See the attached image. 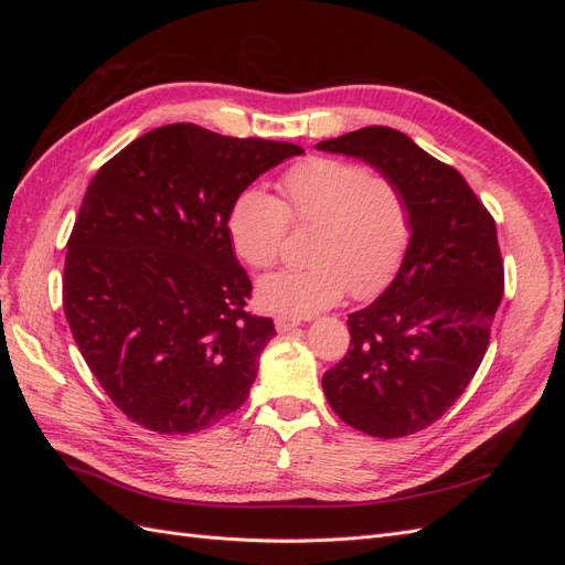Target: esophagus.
<instances>
[{
	"instance_id": "34e87169",
	"label": "esophagus",
	"mask_w": 565,
	"mask_h": 565,
	"mask_svg": "<svg viewBox=\"0 0 565 565\" xmlns=\"http://www.w3.org/2000/svg\"><path fill=\"white\" fill-rule=\"evenodd\" d=\"M297 324H299V320H295V318H287V316H278V318H276V330H278V332L295 330Z\"/></svg>"
}]
</instances>
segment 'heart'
<instances>
[{
    "instance_id": "obj_1",
    "label": "heart",
    "mask_w": 565,
    "mask_h": 565,
    "mask_svg": "<svg viewBox=\"0 0 565 565\" xmlns=\"http://www.w3.org/2000/svg\"><path fill=\"white\" fill-rule=\"evenodd\" d=\"M289 224L316 226L311 266L285 268L259 280L262 309L306 318L349 295L365 299L396 276L409 247L405 198L382 174L337 158H306L280 177V200L247 188L228 210L226 228L235 254L256 270L280 259Z\"/></svg>"
}]
</instances>
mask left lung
Wrapping results in <instances>:
<instances>
[{
    "label": "left lung",
    "instance_id": "1",
    "mask_svg": "<svg viewBox=\"0 0 565 565\" xmlns=\"http://www.w3.org/2000/svg\"><path fill=\"white\" fill-rule=\"evenodd\" d=\"M316 148L377 167L405 198L413 231L398 276L349 316L351 344L322 374L324 398L367 436L417 434L455 405L488 351L504 292L494 218L455 167L391 127Z\"/></svg>",
    "mask_w": 565,
    "mask_h": 565
}]
</instances>
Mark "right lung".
<instances>
[{
  "label": "right lung",
  "instance_id": "1",
  "mask_svg": "<svg viewBox=\"0 0 565 565\" xmlns=\"http://www.w3.org/2000/svg\"><path fill=\"white\" fill-rule=\"evenodd\" d=\"M285 141L179 122L117 152L84 193L63 268V311L98 384L158 434H195L235 413L276 337L245 311L252 282L226 218Z\"/></svg>",
  "mask_w": 565,
  "mask_h": 565
}]
</instances>
